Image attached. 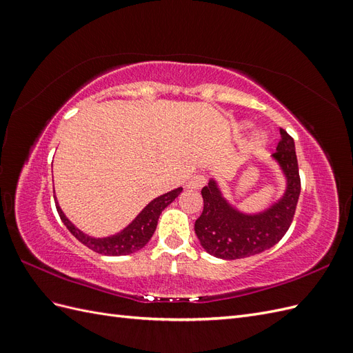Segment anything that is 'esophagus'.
<instances>
[{
  "label": "esophagus",
  "instance_id": "1",
  "mask_svg": "<svg viewBox=\"0 0 353 353\" xmlns=\"http://www.w3.org/2000/svg\"><path fill=\"white\" fill-rule=\"evenodd\" d=\"M205 184H206V176H205V175H194V176L191 178V179L188 181V183H187V188L199 190V188H201Z\"/></svg>",
  "mask_w": 353,
  "mask_h": 353
}]
</instances>
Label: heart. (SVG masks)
Listing matches in <instances>:
<instances>
[{
  "label": "heart",
  "instance_id": "heart-1",
  "mask_svg": "<svg viewBox=\"0 0 353 353\" xmlns=\"http://www.w3.org/2000/svg\"><path fill=\"white\" fill-rule=\"evenodd\" d=\"M263 138H265V135H263V134H258V135H256V138H254V144H261V143L263 141Z\"/></svg>",
  "mask_w": 353,
  "mask_h": 353
}]
</instances>
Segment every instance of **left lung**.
I'll return each mask as SVG.
<instances>
[{"label":"left lung","mask_w":353,"mask_h":353,"mask_svg":"<svg viewBox=\"0 0 353 353\" xmlns=\"http://www.w3.org/2000/svg\"><path fill=\"white\" fill-rule=\"evenodd\" d=\"M272 157L279 162L287 179L284 196L265 212L241 213L222 197L215 181L201 188L203 212L194 223L197 239L208 253L219 259H243L268 250L290 228L301 194V176L294 140L283 128Z\"/></svg>","instance_id":"8db88e82"}]
</instances>
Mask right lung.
Here are the masks:
<instances>
[{
  "mask_svg": "<svg viewBox=\"0 0 353 353\" xmlns=\"http://www.w3.org/2000/svg\"><path fill=\"white\" fill-rule=\"evenodd\" d=\"M181 191H183V188L179 187L176 190L169 191V193L163 196L156 197L154 200L148 203V205L141 210L140 215H138L130 225L123 228L121 232H117L116 236L104 237V239H94L87 236V234H83L65 216V213H63L59 205H56V208L60 215V219L63 221V223H65L66 228L82 244L87 245L88 249L105 256H123V254H131L144 248L156 231L160 213H162V210L181 194Z\"/></svg>",
  "mask_w": 353,
  "mask_h": 353,
  "instance_id": "add662e5",
  "label": "right lung"
}]
</instances>
